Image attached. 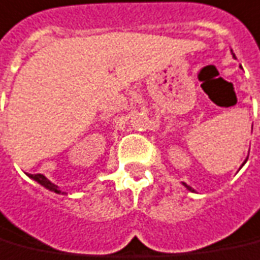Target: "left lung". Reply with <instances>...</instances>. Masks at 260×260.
I'll list each match as a JSON object with an SVG mask.
<instances>
[{
    "mask_svg": "<svg viewBox=\"0 0 260 260\" xmlns=\"http://www.w3.org/2000/svg\"><path fill=\"white\" fill-rule=\"evenodd\" d=\"M184 184V186H186V187H187V189H189L190 190V191H194V190L193 189H191V187H190V186H187V184H186V183H183Z\"/></svg>",
    "mask_w": 260,
    "mask_h": 260,
    "instance_id": "left-lung-1",
    "label": "left lung"
}]
</instances>
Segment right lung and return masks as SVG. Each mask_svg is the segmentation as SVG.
Returning a JSON list of instances; mask_svg holds the SVG:
<instances>
[{
    "label": "right lung",
    "instance_id": "obj_1",
    "mask_svg": "<svg viewBox=\"0 0 260 260\" xmlns=\"http://www.w3.org/2000/svg\"><path fill=\"white\" fill-rule=\"evenodd\" d=\"M28 176H30L31 179H34V180H36V182H38L40 184H42L44 187H47V189L51 190V191H55V193H59V194L61 193L56 184H53L52 182H49V180H48V179L45 178L44 175H41V174H28Z\"/></svg>",
    "mask_w": 260,
    "mask_h": 260
}]
</instances>
